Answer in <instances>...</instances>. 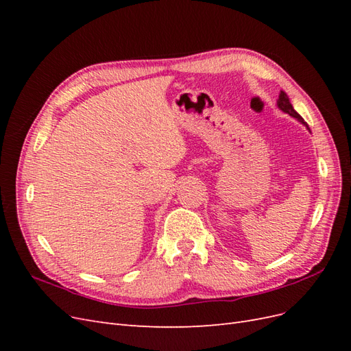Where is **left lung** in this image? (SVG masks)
<instances>
[{"mask_svg": "<svg viewBox=\"0 0 351 351\" xmlns=\"http://www.w3.org/2000/svg\"><path fill=\"white\" fill-rule=\"evenodd\" d=\"M278 107H280V110H282L284 112H287V114H290L291 117H294V119H297L299 121H302L303 124H306L304 121H303V119L302 117L297 114L295 111H294V108H293V105L290 104V99H289V97H287V93L285 92H282L281 90V93H280V99H278ZM307 125V124H306Z\"/></svg>", "mask_w": 351, "mask_h": 351, "instance_id": "1", "label": "left lung"}]
</instances>
